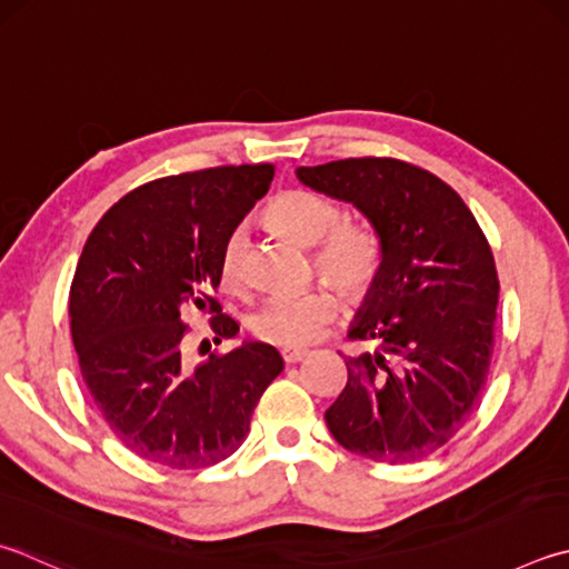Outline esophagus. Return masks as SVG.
Listing matches in <instances>:
<instances>
[{"label": "esophagus", "instance_id": "obj_1", "mask_svg": "<svg viewBox=\"0 0 569 569\" xmlns=\"http://www.w3.org/2000/svg\"><path fill=\"white\" fill-rule=\"evenodd\" d=\"M281 356L286 363H301V360L308 356L306 348H283Z\"/></svg>", "mask_w": 569, "mask_h": 569}]
</instances>
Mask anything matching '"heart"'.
Here are the masks:
<instances>
[{
  "mask_svg": "<svg viewBox=\"0 0 569 569\" xmlns=\"http://www.w3.org/2000/svg\"><path fill=\"white\" fill-rule=\"evenodd\" d=\"M266 219L276 231L301 246H316L313 263L338 291L366 296L383 268V243L366 223L340 221V206L323 193L291 189L268 203ZM246 233L233 229L221 249V281L239 291L243 288ZM338 301L326 286L308 288L296 296H276L261 303L249 318L251 333L278 348H298L316 340L336 318Z\"/></svg>",
  "mask_w": 569,
  "mask_h": 569,
  "instance_id": "obj_1",
  "label": "heart"
}]
</instances>
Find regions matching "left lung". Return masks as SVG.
<instances>
[{
	"instance_id": "1",
	"label": "left lung",
	"mask_w": 569,
	"mask_h": 569,
	"mask_svg": "<svg viewBox=\"0 0 569 569\" xmlns=\"http://www.w3.org/2000/svg\"><path fill=\"white\" fill-rule=\"evenodd\" d=\"M308 189L348 201L383 243V268L348 338L380 350L348 358L326 410L346 450L416 462L446 446L478 408L492 358L500 281L482 229L436 173L398 159L296 169Z\"/></svg>"
}]
</instances>
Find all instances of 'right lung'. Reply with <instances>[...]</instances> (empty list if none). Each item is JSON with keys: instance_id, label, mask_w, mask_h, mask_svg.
I'll use <instances>...</instances> for the list:
<instances>
[{"instance_id": "right-lung-1", "label": "right lung", "mask_w": 569, "mask_h": 569, "mask_svg": "<svg viewBox=\"0 0 569 569\" xmlns=\"http://www.w3.org/2000/svg\"><path fill=\"white\" fill-rule=\"evenodd\" d=\"M271 181V163L157 179L113 203L87 239L69 293L71 340L99 416L143 460L177 470L226 460L283 370L281 353L256 340L191 366L183 323L199 308L213 313V343L239 333L211 291L226 236Z\"/></svg>"}]
</instances>
